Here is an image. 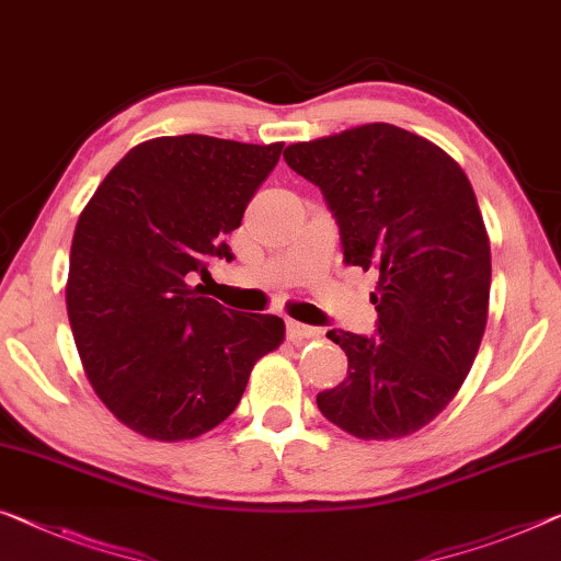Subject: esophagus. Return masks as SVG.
Returning a JSON list of instances; mask_svg holds the SVG:
<instances>
[{
  "instance_id": "esophagus-1",
  "label": "esophagus",
  "mask_w": 561,
  "mask_h": 561,
  "mask_svg": "<svg viewBox=\"0 0 561 561\" xmlns=\"http://www.w3.org/2000/svg\"><path fill=\"white\" fill-rule=\"evenodd\" d=\"M286 331H288V339L293 343H306V341L318 339V335H321V329H316V325L298 323V321H288L286 323Z\"/></svg>"
}]
</instances>
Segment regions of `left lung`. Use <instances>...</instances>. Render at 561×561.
I'll use <instances>...</instances> for the list:
<instances>
[{
  "mask_svg": "<svg viewBox=\"0 0 561 561\" xmlns=\"http://www.w3.org/2000/svg\"><path fill=\"white\" fill-rule=\"evenodd\" d=\"M283 158L321 187L343 263L378 271L376 331H329L348 374L318 409L358 438L409 436L449 407L486 329L491 251L469 178L386 123L288 145Z\"/></svg>",
  "mask_w": 561,
  "mask_h": 561,
  "instance_id": "left-lung-1",
  "label": "left lung"
}]
</instances>
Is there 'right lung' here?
Wrapping results in <instances>:
<instances>
[{
    "mask_svg": "<svg viewBox=\"0 0 561 561\" xmlns=\"http://www.w3.org/2000/svg\"><path fill=\"white\" fill-rule=\"evenodd\" d=\"M283 142L154 137L107 172L77 220L67 316L102 403L137 434L183 442L222 424L278 316L205 298L197 275L232 261L228 232L278 165Z\"/></svg>",
    "mask_w": 561,
    "mask_h": 561,
    "instance_id": "right-lung-1",
    "label": "right lung"
}]
</instances>
